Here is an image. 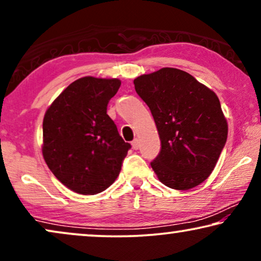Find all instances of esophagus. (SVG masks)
<instances>
[{"instance_id": "obj_1", "label": "esophagus", "mask_w": 261, "mask_h": 261, "mask_svg": "<svg viewBox=\"0 0 261 261\" xmlns=\"http://www.w3.org/2000/svg\"><path fill=\"white\" fill-rule=\"evenodd\" d=\"M132 147H133L134 149H138L139 147H140V142H139V139H134V140L132 141Z\"/></svg>"}]
</instances>
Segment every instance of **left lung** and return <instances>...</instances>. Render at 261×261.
<instances>
[{"label": "left lung", "instance_id": "obj_1", "mask_svg": "<svg viewBox=\"0 0 261 261\" xmlns=\"http://www.w3.org/2000/svg\"><path fill=\"white\" fill-rule=\"evenodd\" d=\"M134 85L151 109L162 141L151 163L158 179L176 190L203 183L215 169L228 135L217 95L173 67L141 74Z\"/></svg>", "mask_w": 261, "mask_h": 261}]
</instances>
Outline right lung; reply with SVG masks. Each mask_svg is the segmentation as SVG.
I'll return each mask as SVG.
<instances>
[{
	"label": "right lung",
	"instance_id": "right-lung-1",
	"mask_svg": "<svg viewBox=\"0 0 261 261\" xmlns=\"http://www.w3.org/2000/svg\"><path fill=\"white\" fill-rule=\"evenodd\" d=\"M120 85L117 78L82 77L45 113L42 156L57 179L77 194L95 195L109 188L130 148L107 114Z\"/></svg>",
	"mask_w": 261,
	"mask_h": 261
}]
</instances>
